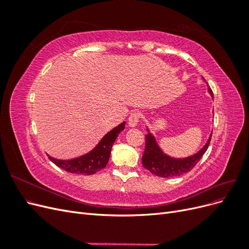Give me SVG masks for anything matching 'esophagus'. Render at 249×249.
<instances>
[{"label":"esophagus","instance_id":"obj_1","mask_svg":"<svg viewBox=\"0 0 249 249\" xmlns=\"http://www.w3.org/2000/svg\"><path fill=\"white\" fill-rule=\"evenodd\" d=\"M139 118H140V114L138 112H134L130 115L129 120H127V123H129V126L130 127H135L138 123H139Z\"/></svg>","mask_w":249,"mask_h":249}]
</instances>
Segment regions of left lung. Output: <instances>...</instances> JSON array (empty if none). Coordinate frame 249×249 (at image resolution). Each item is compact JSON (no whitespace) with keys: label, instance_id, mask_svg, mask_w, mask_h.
Masks as SVG:
<instances>
[{"label":"left lung","instance_id":"left-lung-1","mask_svg":"<svg viewBox=\"0 0 249 249\" xmlns=\"http://www.w3.org/2000/svg\"><path fill=\"white\" fill-rule=\"evenodd\" d=\"M208 91L213 97V91L210 87H208ZM146 131L148 133L145 136V149L142 156V165L153 175L161 178L179 177L189 172L207 152L211 137H212V134H211L206 144L196 154L186 158H175L163 152L157 143L154 135L149 132L148 127H146Z\"/></svg>","mask_w":249,"mask_h":249}]
</instances>
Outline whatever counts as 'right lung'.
Returning a JSON list of instances; mask_svg holds the SVG:
<instances>
[{
    "label": "right lung",
    "mask_w": 249,
    "mask_h": 249,
    "mask_svg": "<svg viewBox=\"0 0 249 249\" xmlns=\"http://www.w3.org/2000/svg\"><path fill=\"white\" fill-rule=\"evenodd\" d=\"M124 124L125 122L118 124L114 129L108 132L97 143L95 147H93L87 154L69 160L56 159V158H53L50 155L48 156L53 163L65 171L83 176L94 175L95 172L106 167L107 163L109 162L113 143L115 142L119 133L124 130Z\"/></svg>",
    "instance_id": "1"
}]
</instances>
